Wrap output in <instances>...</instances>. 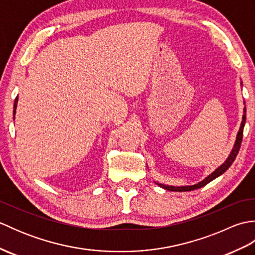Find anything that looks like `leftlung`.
I'll return each mask as SVG.
<instances>
[{"label": "left lung", "mask_w": 255, "mask_h": 255, "mask_svg": "<svg viewBox=\"0 0 255 255\" xmlns=\"http://www.w3.org/2000/svg\"><path fill=\"white\" fill-rule=\"evenodd\" d=\"M241 85H242V81H241ZM243 104H245V107H243V115H242V122L240 125V128H239V131L237 133V137H236V141L234 147H232L230 153L228 155V158L225 160V162L220 166H218L217 169H216L214 172H211L209 175L206 176L204 180H202L200 182L194 184V185H184V186H173V185H166V184L163 183H159V182H154L158 184V185L162 188L166 189V191H171V192H187V191H193V189H197L205 186L206 184H208L209 182H211L215 178H217L218 176H220L221 174H224V173L229 169L230 165L232 164V162L235 161L236 156L239 152V149H240V145H241V141H242V136H243V128H245V125H246V112H247V107H246V103L243 102Z\"/></svg>", "instance_id": "8db88e82"}]
</instances>
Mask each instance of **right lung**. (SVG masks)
Masks as SVG:
<instances>
[{
	"label": "right lung",
	"mask_w": 255,
	"mask_h": 255,
	"mask_svg": "<svg viewBox=\"0 0 255 255\" xmlns=\"http://www.w3.org/2000/svg\"><path fill=\"white\" fill-rule=\"evenodd\" d=\"M17 103H18V97H16L15 102H14V111H13V119H15V114H16V107H17Z\"/></svg>",
	"instance_id": "1"
}]
</instances>
